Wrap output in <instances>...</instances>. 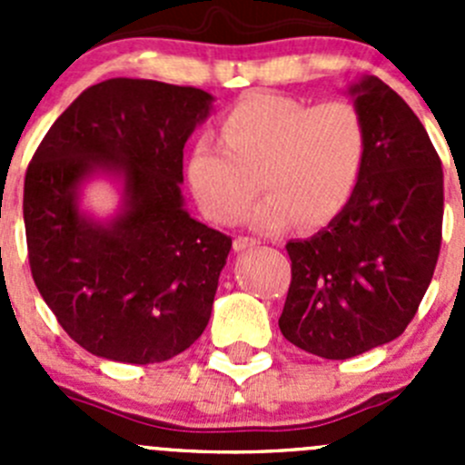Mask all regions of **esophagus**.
<instances>
[{
    "label": "esophagus",
    "mask_w": 465,
    "mask_h": 465,
    "mask_svg": "<svg viewBox=\"0 0 465 465\" xmlns=\"http://www.w3.org/2000/svg\"><path fill=\"white\" fill-rule=\"evenodd\" d=\"M256 245H259V241H256V238H250V236H238L236 241H233V247H236L238 252L252 250V247H256Z\"/></svg>",
    "instance_id": "1"
}]
</instances>
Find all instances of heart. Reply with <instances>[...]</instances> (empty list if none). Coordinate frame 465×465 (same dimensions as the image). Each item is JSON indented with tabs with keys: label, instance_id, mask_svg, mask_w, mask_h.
Listing matches in <instances>:
<instances>
[{
	"label": "heart",
	"instance_id": "obj_1",
	"mask_svg": "<svg viewBox=\"0 0 465 465\" xmlns=\"http://www.w3.org/2000/svg\"><path fill=\"white\" fill-rule=\"evenodd\" d=\"M223 142L200 137L186 159L191 191L211 220L242 218L259 182L265 198L250 224L274 233L294 220L306 229L335 220L353 198L369 153L358 107L311 105L283 94L254 92L223 116Z\"/></svg>",
	"mask_w": 465,
	"mask_h": 465
}]
</instances>
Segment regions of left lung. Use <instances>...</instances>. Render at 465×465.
Returning a JSON list of instances; mask_svg holds the SVG:
<instances>
[{
    "label": "left lung",
    "instance_id": "left-lung-1",
    "mask_svg": "<svg viewBox=\"0 0 465 465\" xmlns=\"http://www.w3.org/2000/svg\"><path fill=\"white\" fill-rule=\"evenodd\" d=\"M369 153L346 209L285 245L292 281L279 328L326 360L396 340L432 281L443 224V168L411 107L376 76L349 87Z\"/></svg>",
    "mask_w": 465,
    "mask_h": 465
}]
</instances>
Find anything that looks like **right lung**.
<instances>
[{
	"label": "right lung",
	"mask_w": 465,
	"mask_h": 465,
	"mask_svg": "<svg viewBox=\"0 0 465 465\" xmlns=\"http://www.w3.org/2000/svg\"><path fill=\"white\" fill-rule=\"evenodd\" d=\"M211 110L204 89L110 78L87 87L33 154L25 180L33 281L92 355L163 362L209 323L232 238L191 218L180 184L186 139ZM94 176L122 186L107 221L80 209Z\"/></svg>",
	"instance_id": "obj_1"
}]
</instances>
